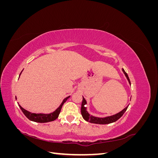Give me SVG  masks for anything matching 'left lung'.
<instances>
[{
  "label": "left lung",
  "instance_id": "left-lung-1",
  "mask_svg": "<svg viewBox=\"0 0 158 158\" xmlns=\"http://www.w3.org/2000/svg\"><path fill=\"white\" fill-rule=\"evenodd\" d=\"M122 70H123V72L124 73V74H125V75L126 76V77L128 81L129 84H131V81H130V79H129V78H128V74H127V73L123 69ZM85 104H86V101H85V99L83 97L82 106H81V114H82V117L84 118V120H85L88 122H89L91 123L99 124V125H106V124H109V123H112L117 121L118 118H120L123 115V114L125 113V112L127 111V109L128 107V106L123 110H122L121 112L114 114V115L106 117L104 118H99V117H94L92 115H90V114L88 113L87 110H86V107H85Z\"/></svg>",
  "mask_w": 158,
  "mask_h": 158
}]
</instances>
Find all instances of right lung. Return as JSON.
<instances>
[{
	"label": "right lung",
	"instance_id": "right-lung-1",
	"mask_svg": "<svg viewBox=\"0 0 158 158\" xmlns=\"http://www.w3.org/2000/svg\"><path fill=\"white\" fill-rule=\"evenodd\" d=\"M22 72H21V73H22ZM21 73H20V74H21ZM69 98H70V96L64 99L63 102H62V103L60 104V106L58 108H57L54 112H52V113H49V114L33 113L29 112L28 111H27V110L24 109L23 107H22L20 106V105H19V107H20V108L21 109L23 113L25 114V116L28 119H29V120H30L31 121H34V122H37V123H41L51 122V121H55V119L58 118L62 107H63V104L66 102V100H67Z\"/></svg>",
	"mask_w": 158,
	"mask_h": 158
}]
</instances>
